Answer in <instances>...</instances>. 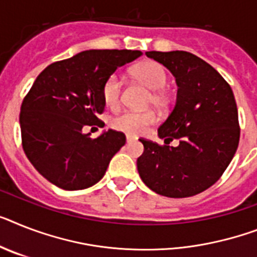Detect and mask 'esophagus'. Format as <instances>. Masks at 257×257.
Returning <instances> with one entry per match:
<instances>
[{"label": "esophagus", "mask_w": 257, "mask_h": 257, "mask_svg": "<svg viewBox=\"0 0 257 257\" xmlns=\"http://www.w3.org/2000/svg\"><path fill=\"white\" fill-rule=\"evenodd\" d=\"M135 139H137V138L133 137V135H126V141L128 142V143H130V142H134Z\"/></svg>", "instance_id": "34e87169"}]
</instances>
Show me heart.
I'll use <instances>...</instances> for the list:
<instances>
[{"instance_id":"1","label":"heart","mask_w":257,"mask_h":257,"mask_svg":"<svg viewBox=\"0 0 257 257\" xmlns=\"http://www.w3.org/2000/svg\"><path fill=\"white\" fill-rule=\"evenodd\" d=\"M130 75L146 88L152 90L150 102L163 109L169 103L168 93L164 92V86L168 81V75L164 68L155 61H144L131 68ZM122 82L116 75L107 77L102 86V97L105 103L111 109H116L120 103ZM156 120L152 111H124L111 120V126L118 131H123L128 135H138L143 133L150 124Z\"/></svg>"}]
</instances>
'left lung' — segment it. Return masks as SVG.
Listing matches in <instances>:
<instances>
[{
  "label": "left lung",
  "instance_id": "1",
  "mask_svg": "<svg viewBox=\"0 0 257 257\" xmlns=\"http://www.w3.org/2000/svg\"><path fill=\"white\" fill-rule=\"evenodd\" d=\"M168 68L177 84L176 105L159 138L164 146L139 139L144 152L138 158L143 182L160 196H196L215 184L234 158L240 128L234 93L206 61L186 51L146 52ZM179 139V146L169 143Z\"/></svg>",
  "mask_w": 257,
  "mask_h": 257
}]
</instances>
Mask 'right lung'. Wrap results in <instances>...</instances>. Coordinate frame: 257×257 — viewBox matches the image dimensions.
Wrapping results in <instances>:
<instances>
[{"mask_svg": "<svg viewBox=\"0 0 257 257\" xmlns=\"http://www.w3.org/2000/svg\"><path fill=\"white\" fill-rule=\"evenodd\" d=\"M139 56L141 51H82L38 76L21 106L19 124L27 159L51 184L81 190L102 179L126 137L109 130L92 139L82 127L99 122L107 77Z\"/></svg>", "mask_w": 257, "mask_h": 257, "instance_id": "add662e5", "label": "right lung"}]
</instances>
